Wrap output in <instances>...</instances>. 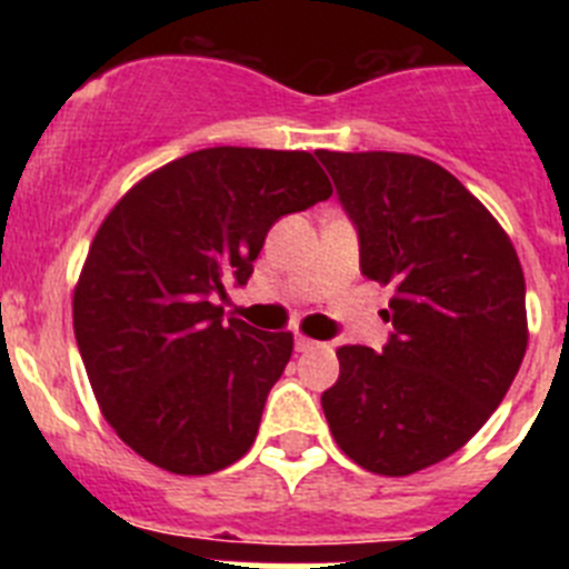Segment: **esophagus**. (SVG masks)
<instances>
[{"label": "esophagus", "mask_w": 569, "mask_h": 569, "mask_svg": "<svg viewBox=\"0 0 569 569\" xmlns=\"http://www.w3.org/2000/svg\"><path fill=\"white\" fill-rule=\"evenodd\" d=\"M316 347H319V341L308 339V336H296V350H299V353H310Z\"/></svg>", "instance_id": "obj_1"}]
</instances>
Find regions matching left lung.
<instances>
[{
	"instance_id": "obj_1",
	"label": "left lung",
	"mask_w": 569,
	"mask_h": 569,
	"mask_svg": "<svg viewBox=\"0 0 569 569\" xmlns=\"http://www.w3.org/2000/svg\"><path fill=\"white\" fill-rule=\"evenodd\" d=\"M316 156L359 233L361 273L396 288L381 353L339 347V381L321 407L356 465L410 476L479 433L519 373L521 261L490 210L441 164L387 150Z\"/></svg>"
}]
</instances>
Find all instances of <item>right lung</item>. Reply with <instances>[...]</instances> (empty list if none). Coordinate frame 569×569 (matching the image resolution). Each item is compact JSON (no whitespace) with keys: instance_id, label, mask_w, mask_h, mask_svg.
<instances>
[{"instance_id":"1","label":"right lung","mask_w":569,"mask_h":569,"mask_svg":"<svg viewBox=\"0 0 569 569\" xmlns=\"http://www.w3.org/2000/svg\"><path fill=\"white\" fill-rule=\"evenodd\" d=\"M333 193L305 150L204 148L144 176L90 244L73 333L104 419L150 465L208 476L248 453L293 336L224 321L268 230Z\"/></svg>"}]
</instances>
